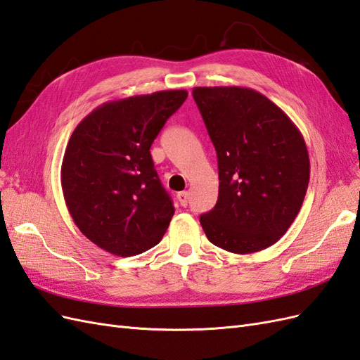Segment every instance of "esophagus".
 I'll return each mask as SVG.
<instances>
[{
	"label": "esophagus",
	"mask_w": 360,
	"mask_h": 360,
	"mask_svg": "<svg viewBox=\"0 0 360 360\" xmlns=\"http://www.w3.org/2000/svg\"><path fill=\"white\" fill-rule=\"evenodd\" d=\"M177 198H179V202L181 204V206L186 207L188 202H189V192H188V191L179 192V193H177Z\"/></svg>",
	"instance_id": "obj_1"
}]
</instances>
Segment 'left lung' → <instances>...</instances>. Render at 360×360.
I'll use <instances>...</instances> for the list:
<instances>
[{"label":"left lung","mask_w":360,"mask_h":360,"mask_svg":"<svg viewBox=\"0 0 360 360\" xmlns=\"http://www.w3.org/2000/svg\"><path fill=\"white\" fill-rule=\"evenodd\" d=\"M217 150L219 193L200 217L213 245L250 255L285 235L303 204L310 162L289 116L250 87H193Z\"/></svg>","instance_id":"1"}]
</instances>
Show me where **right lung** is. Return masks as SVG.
<instances>
[{
	"mask_svg": "<svg viewBox=\"0 0 360 360\" xmlns=\"http://www.w3.org/2000/svg\"><path fill=\"white\" fill-rule=\"evenodd\" d=\"M186 91H160L101 104L77 125L60 180L83 235L115 256H136L162 240L174 215L151 159V143Z\"/></svg>",
	"mask_w": 360,
	"mask_h": 360,
	"instance_id": "1",
	"label": "right lung"
}]
</instances>
